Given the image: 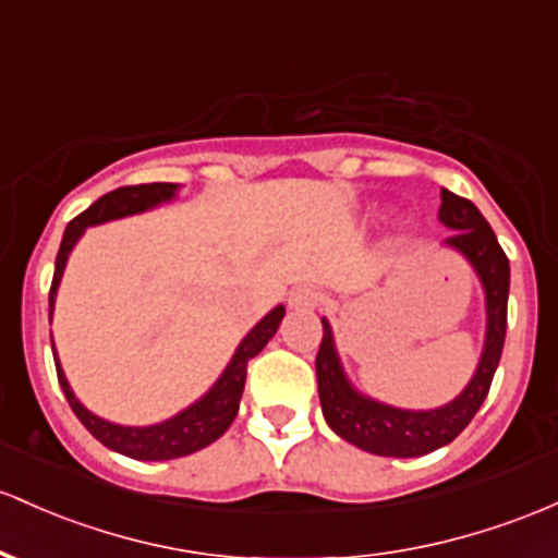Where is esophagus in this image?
<instances>
[{
	"instance_id": "obj_1",
	"label": "esophagus",
	"mask_w": 558,
	"mask_h": 558,
	"mask_svg": "<svg viewBox=\"0 0 558 558\" xmlns=\"http://www.w3.org/2000/svg\"><path fill=\"white\" fill-rule=\"evenodd\" d=\"M323 304V293L312 286H299L296 291H291L289 296V307L296 312H312Z\"/></svg>"
}]
</instances>
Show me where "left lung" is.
Returning <instances> with one entry per match:
<instances>
[{"mask_svg": "<svg viewBox=\"0 0 558 558\" xmlns=\"http://www.w3.org/2000/svg\"><path fill=\"white\" fill-rule=\"evenodd\" d=\"M439 222L456 230L450 238H445V246L466 256L469 265L480 275L487 307L485 349H482L480 365L456 400L432 410H402L371 400L347 378L333 344V330L323 317V341L315 357L323 415L341 439L373 456L418 458L452 442L485 402L495 368L500 363V352H504L508 280H511L508 256L480 209L469 198H461L445 187Z\"/></svg>", "mask_w": 558, "mask_h": 558, "instance_id": "8db88e82", "label": "left lung"}]
</instances>
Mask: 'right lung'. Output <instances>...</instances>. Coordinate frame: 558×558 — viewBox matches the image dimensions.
Listing matches in <instances>:
<instances>
[{"label": "right lung", "mask_w": 558, "mask_h": 558, "mask_svg": "<svg viewBox=\"0 0 558 558\" xmlns=\"http://www.w3.org/2000/svg\"><path fill=\"white\" fill-rule=\"evenodd\" d=\"M174 182H150V185H130L110 190L108 195L97 198L95 204L89 206L87 211L78 214L76 219H71L69 228L63 232V241H60L58 259H54V278L50 289V317L54 310V293H58L60 278H63L65 262H69V254L76 246L78 238L84 235V230L92 228V225L110 222V219L132 217V214L148 211L153 206L167 204L177 195ZM286 307L278 304L272 312H267L254 328L248 330L246 339L241 341L228 363V368L222 371V376L217 378V384L201 397L198 402L182 410V413L171 415V418L161 421V424L153 426H121L110 424V421L100 418V415L89 413L82 402L76 400L69 387V378H65L63 368H60L58 352H54V368H58V381L65 391V400L76 418L87 426V432L95 439H100L102 445L110 450L121 452L126 458H137V461H171V458L190 456V452L206 448L214 439L222 437L228 432L232 421L238 415V405H241L243 387H246V371L248 360L256 357L262 349L267 347V341L272 339L275 330H278L280 320H283Z\"/></svg>", "instance_id": "add662e5"}]
</instances>
